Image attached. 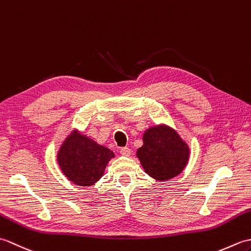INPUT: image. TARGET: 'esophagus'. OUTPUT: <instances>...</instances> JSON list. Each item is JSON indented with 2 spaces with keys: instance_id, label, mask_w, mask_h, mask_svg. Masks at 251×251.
Listing matches in <instances>:
<instances>
[{
  "instance_id": "34e87169",
  "label": "esophagus",
  "mask_w": 251,
  "mask_h": 251,
  "mask_svg": "<svg viewBox=\"0 0 251 251\" xmlns=\"http://www.w3.org/2000/svg\"><path fill=\"white\" fill-rule=\"evenodd\" d=\"M120 152H121L123 156H129L130 155V149L129 148H122Z\"/></svg>"
}]
</instances>
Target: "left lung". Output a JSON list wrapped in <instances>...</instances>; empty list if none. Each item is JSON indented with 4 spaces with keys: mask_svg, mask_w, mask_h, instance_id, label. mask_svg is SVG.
<instances>
[{
    "mask_svg": "<svg viewBox=\"0 0 251 251\" xmlns=\"http://www.w3.org/2000/svg\"><path fill=\"white\" fill-rule=\"evenodd\" d=\"M143 146L136 156L150 177L167 181L183 172L190 158V147L172 127L158 124L149 127L142 136Z\"/></svg>",
    "mask_w": 251,
    "mask_h": 251,
    "instance_id": "left-lung-1",
    "label": "left lung"
}]
</instances>
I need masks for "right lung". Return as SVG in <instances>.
Segmentation results:
<instances>
[{
	"mask_svg": "<svg viewBox=\"0 0 251 251\" xmlns=\"http://www.w3.org/2000/svg\"><path fill=\"white\" fill-rule=\"evenodd\" d=\"M112 158H114L113 151L76 128L67 136L57 152L61 173L73 184L79 186H90L99 181Z\"/></svg>",
	"mask_w": 251,
	"mask_h": 251,
	"instance_id": "1",
	"label": "right lung"
}]
</instances>
